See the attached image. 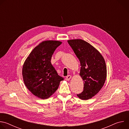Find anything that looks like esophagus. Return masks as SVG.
I'll use <instances>...</instances> for the list:
<instances>
[{"label":"esophagus","instance_id":"34e87169","mask_svg":"<svg viewBox=\"0 0 129 129\" xmlns=\"http://www.w3.org/2000/svg\"><path fill=\"white\" fill-rule=\"evenodd\" d=\"M71 78V76L70 75H68V76H67L66 77L65 80H66V81H69Z\"/></svg>","mask_w":129,"mask_h":129}]
</instances>
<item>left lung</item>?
Wrapping results in <instances>:
<instances>
[{"instance_id": "8db88e82", "label": "left lung", "mask_w": 129, "mask_h": 129, "mask_svg": "<svg viewBox=\"0 0 129 129\" xmlns=\"http://www.w3.org/2000/svg\"><path fill=\"white\" fill-rule=\"evenodd\" d=\"M68 43L80 60V75L84 81V90L77 96L83 100L91 99L105 82L107 67L105 60L96 49L84 40H69Z\"/></svg>"}]
</instances>
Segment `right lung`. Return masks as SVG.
<instances>
[{"label":"right lung","mask_w":129,"mask_h":129,"mask_svg":"<svg viewBox=\"0 0 129 129\" xmlns=\"http://www.w3.org/2000/svg\"><path fill=\"white\" fill-rule=\"evenodd\" d=\"M61 44L58 41L42 42L31 51L23 65L22 76L26 88L41 99L52 95L64 80L50 62L54 51Z\"/></svg>","instance_id":"add662e5"}]
</instances>
